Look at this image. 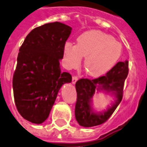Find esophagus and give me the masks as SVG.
<instances>
[{
	"label": "esophagus",
	"mask_w": 147,
	"mask_h": 147,
	"mask_svg": "<svg viewBox=\"0 0 147 147\" xmlns=\"http://www.w3.org/2000/svg\"><path fill=\"white\" fill-rule=\"evenodd\" d=\"M78 76H73V77H72V80H71L72 83H73V84L76 83V82L78 81Z\"/></svg>",
	"instance_id": "obj_1"
}]
</instances>
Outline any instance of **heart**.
<instances>
[{
	"mask_svg": "<svg viewBox=\"0 0 147 147\" xmlns=\"http://www.w3.org/2000/svg\"><path fill=\"white\" fill-rule=\"evenodd\" d=\"M121 54V44L111 35L98 30L85 31L77 38L76 45L66 42L64 46L65 65L69 69L76 68L85 57L84 69L92 77H99L110 71Z\"/></svg>",
	"mask_w": 147,
	"mask_h": 147,
	"instance_id": "obj_1",
	"label": "heart"
}]
</instances>
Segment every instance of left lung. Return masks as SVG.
<instances>
[{"label": "left lung", "mask_w": 147, "mask_h": 147, "mask_svg": "<svg viewBox=\"0 0 147 147\" xmlns=\"http://www.w3.org/2000/svg\"><path fill=\"white\" fill-rule=\"evenodd\" d=\"M129 73V61H119L103 76L95 79L81 78L76 82L77 100L75 109L76 119L84 127L101 125L108 120L122 101L124 82ZM97 89L112 91L116 95V102L105 112L96 114L91 111V99Z\"/></svg>", "instance_id": "obj_1"}]
</instances>
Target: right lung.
<instances>
[{
	"mask_svg": "<svg viewBox=\"0 0 147 147\" xmlns=\"http://www.w3.org/2000/svg\"><path fill=\"white\" fill-rule=\"evenodd\" d=\"M71 28L60 22L34 28L19 49L13 76L17 109L31 123L41 124L49 117L61 86L71 82L62 72L60 59Z\"/></svg>",
	"mask_w": 147,
	"mask_h": 147,
	"instance_id": "right-lung-1",
	"label": "right lung"
}]
</instances>
